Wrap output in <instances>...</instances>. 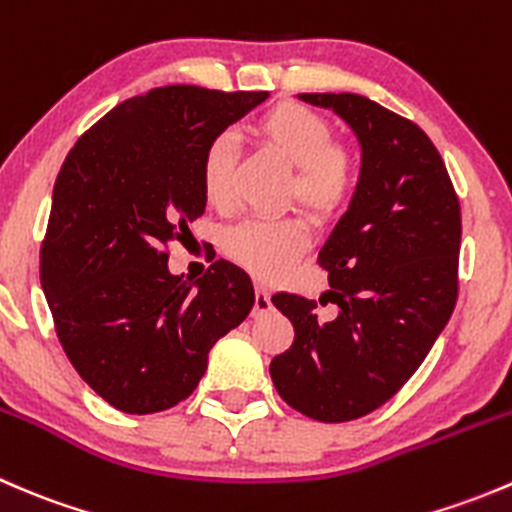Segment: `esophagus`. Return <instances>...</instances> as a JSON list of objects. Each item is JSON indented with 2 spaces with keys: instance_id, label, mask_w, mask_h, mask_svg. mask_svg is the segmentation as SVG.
Instances as JSON below:
<instances>
[{
  "instance_id": "1",
  "label": "esophagus",
  "mask_w": 512,
  "mask_h": 512,
  "mask_svg": "<svg viewBox=\"0 0 512 512\" xmlns=\"http://www.w3.org/2000/svg\"><path fill=\"white\" fill-rule=\"evenodd\" d=\"M270 309H272L270 289H267V287H257L255 289V309H252V314H255V317H260V314L270 312Z\"/></svg>"
}]
</instances>
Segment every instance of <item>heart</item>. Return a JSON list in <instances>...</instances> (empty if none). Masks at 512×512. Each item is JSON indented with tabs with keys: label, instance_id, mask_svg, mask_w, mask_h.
Returning a JSON list of instances; mask_svg holds the SVG:
<instances>
[{
	"label": "heart",
	"instance_id": "obj_1",
	"mask_svg": "<svg viewBox=\"0 0 512 512\" xmlns=\"http://www.w3.org/2000/svg\"><path fill=\"white\" fill-rule=\"evenodd\" d=\"M255 131L267 146L275 148L294 165L289 198H297L317 215H337L356 190L354 153L344 143L332 141V126L322 113L302 103H277L262 113ZM235 143L220 133L205 146L200 158V185L208 203H230V168ZM309 245V227L302 218H250L225 232L223 250L232 262L257 277H277Z\"/></svg>",
	"mask_w": 512,
	"mask_h": 512
}]
</instances>
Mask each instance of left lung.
Segmentation results:
<instances>
[{"label":"left lung","instance_id":"8db88e82","mask_svg":"<svg viewBox=\"0 0 512 512\" xmlns=\"http://www.w3.org/2000/svg\"><path fill=\"white\" fill-rule=\"evenodd\" d=\"M332 108L361 146L349 210L319 250L337 304L322 322L317 302L277 292L294 342L270 376L299 414L354 421L391 399L431 352L458 297L461 205L443 158L409 118L359 94H299Z\"/></svg>","mask_w":512,"mask_h":512}]
</instances>
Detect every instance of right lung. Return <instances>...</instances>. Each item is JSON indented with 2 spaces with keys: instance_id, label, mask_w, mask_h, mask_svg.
Here are the masks:
<instances>
[{
  "instance_id": "1",
  "label": "right lung",
  "mask_w": 512,
  "mask_h": 512,
  "mask_svg": "<svg viewBox=\"0 0 512 512\" xmlns=\"http://www.w3.org/2000/svg\"><path fill=\"white\" fill-rule=\"evenodd\" d=\"M267 96L160 86L111 108L61 165L41 287L74 369L123 414L188 399L213 344L255 304L232 262H213L198 282L170 275L168 245L205 213V146Z\"/></svg>"
}]
</instances>
